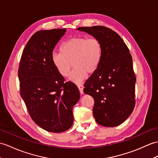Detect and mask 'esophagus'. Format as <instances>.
Instances as JSON below:
<instances>
[{"label":"esophagus","mask_w":158,"mask_h":158,"mask_svg":"<svg viewBox=\"0 0 158 158\" xmlns=\"http://www.w3.org/2000/svg\"><path fill=\"white\" fill-rule=\"evenodd\" d=\"M77 87H78L79 89L80 94H83V88H84V86H83V85H81V84H78Z\"/></svg>","instance_id":"1"}]
</instances>
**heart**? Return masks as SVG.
Listing matches in <instances>:
<instances>
[{
    "instance_id": "obj_1",
    "label": "heart",
    "mask_w": 158,
    "mask_h": 158,
    "mask_svg": "<svg viewBox=\"0 0 158 158\" xmlns=\"http://www.w3.org/2000/svg\"><path fill=\"white\" fill-rule=\"evenodd\" d=\"M61 52H53L52 62L58 72L68 77L72 68L69 79L78 83L85 79L88 74L97 70L102 56V46L95 38L73 37L66 41L60 47Z\"/></svg>"
}]
</instances>
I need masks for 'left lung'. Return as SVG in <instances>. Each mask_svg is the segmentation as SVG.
Returning <instances> with one entry per match:
<instances>
[{"label":"left lung","instance_id":"obj_1","mask_svg":"<svg viewBox=\"0 0 158 158\" xmlns=\"http://www.w3.org/2000/svg\"><path fill=\"white\" fill-rule=\"evenodd\" d=\"M77 29L98 39L102 46L100 65L84 83V93L94 100V118L102 126H118L131 114L135 105L136 77L129 50L110 28L98 25Z\"/></svg>","mask_w":158,"mask_h":158}]
</instances>
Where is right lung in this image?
<instances>
[{"label": "right lung", "instance_id": "right-lung-1", "mask_svg": "<svg viewBox=\"0 0 158 158\" xmlns=\"http://www.w3.org/2000/svg\"><path fill=\"white\" fill-rule=\"evenodd\" d=\"M66 31L35 32L23 51L18 71L20 94L29 115L36 124L52 133L71 127L73 108L80 98L77 85L64 82L51 59L55 46Z\"/></svg>", "mask_w": 158, "mask_h": 158}]
</instances>
